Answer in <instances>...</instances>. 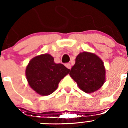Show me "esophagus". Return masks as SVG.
I'll return each instance as SVG.
<instances>
[{
    "mask_svg": "<svg viewBox=\"0 0 128 128\" xmlns=\"http://www.w3.org/2000/svg\"><path fill=\"white\" fill-rule=\"evenodd\" d=\"M65 66H66V67L68 68V69H71V65H70L69 63H67V64H65Z\"/></svg>",
    "mask_w": 128,
    "mask_h": 128,
    "instance_id": "34e87169",
    "label": "esophagus"
}]
</instances>
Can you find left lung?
I'll return each instance as SVG.
<instances>
[{
  "instance_id": "8db88e82",
  "label": "left lung",
  "mask_w": 128,
  "mask_h": 128,
  "mask_svg": "<svg viewBox=\"0 0 128 128\" xmlns=\"http://www.w3.org/2000/svg\"><path fill=\"white\" fill-rule=\"evenodd\" d=\"M69 75L79 88L87 94L101 88L106 80L103 60L95 54L87 51L77 55Z\"/></svg>"
}]
</instances>
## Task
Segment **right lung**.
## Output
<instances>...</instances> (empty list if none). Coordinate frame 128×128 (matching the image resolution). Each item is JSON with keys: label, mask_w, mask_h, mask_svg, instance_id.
Instances as JSON below:
<instances>
[{"label": "right lung", "mask_w": 128, "mask_h": 128, "mask_svg": "<svg viewBox=\"0 0 128 128\" xmlns=\"http://www.w3.org/2000/svg\"><path fill=\"white\" fill-rule=\"evenodd\" d=\"M70 69L63 64H56L50 54H42L32 58L25 70L28 85L38 94L47 96L53 93L58 84Z\"/></svg>", "instance_id": "1"}]
</instances>
